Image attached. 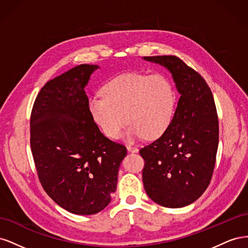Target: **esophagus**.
<instances>
[{
    "instance_id": "obj_1",
    "label": "esophagus",
    "mask_w": 248,
    "mask_h": 248,
    "mask_svg": "<svg viewBox=\"0 0 248 248\" xmlns=\"http://www.w3.org/2000/svg\"><path fill=\"white\" fill-rule=\"evenodd\" d=\"M127 150H128V152H131V153L139 152L138 147H133V146H127Z\"/></svg>"
}]
</instances>
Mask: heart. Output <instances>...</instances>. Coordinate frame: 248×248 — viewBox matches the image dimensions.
<instances>
[{
    "instance_id": "heart-1",
    "label": "heart",
    "mask_w": 248,
    "mask_h": 248,
    "mask_svg": "<svg viewBox=\"0 0 248 248\" xmlns=\"http://www.w3.org/2000/svg\"><path fill=\"white\" fill-rule=\"evenodd\" d=\"M175 106L174 86L162 74H122L103 87L102 96L89 100L95 122L108 138H119L126 123L130 124L126 132L129 141L162 136L171 122Z\"/></svg>"
}]
</instances>
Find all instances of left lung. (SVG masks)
Listing matches in <instances>:
<instances>
[{
	"label": "left lung",
	"instance_id": "obj_1",
	"mask_svg": "<svg viewBox=\"0 0 248 248\" xmlns=\"http://www.w3.org/2000/svg\"><path fill=\"white\" fill-rule=\"evenodd\" d=\"M171 73L179 94L176 111L160 138L140 150L149 198L167 208L197 201L211 181L218 148V118L211 90L176 56L144 57Z\"/></svg>",
	"mask_w": 248,
	"mask_h": 248
}]
</instances>
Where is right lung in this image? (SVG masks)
Listing matches in <instances>:
<instances>
[{"label": "right lung", "instance_id": "add662e5", "mask_svg": "<svg viewBox=\"0 0 248 248\" xmlns=\"http://www.w3.org/2000/svg\"><path fill=\"white\" fill-rule=\"evenodd\" d=\"M99 66L81 64L47 81L30 121L31 150L43 189L73 214L100 212L116 191L126 147L99 130L85 91Z\"/></svg>", "mask_w": 248, "mask_h": 248}]
</instances>
